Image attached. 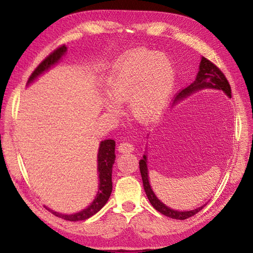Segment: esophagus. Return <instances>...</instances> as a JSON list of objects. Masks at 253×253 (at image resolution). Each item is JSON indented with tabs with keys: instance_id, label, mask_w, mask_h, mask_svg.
Listing matches in <instances>:
<instances>
[{
	"instance_id": "34e87169",
	"label": "esophagus",
	"mask_w": 253,
	"mask_h": 253,
	"mask_svg": "<svg viewBox=\"0 0 253 253\" xmlns=\"http://www.w3.org/2000/svg\"><path fill=\"white\" fill-rule=\"evenodd\" d=\"M118 151L123 154L132 153L134 152V145L130 143H121L118 146Z\"/></svg>"
}]
</instances>
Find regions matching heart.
Instances as JSON below:
<instances>
[{"mask_svg": "<svg viewBox=\"0 0 253 253\" xmlns=\"http://www.w3.org/2000/svg\"><path fill=\"white\" fill-rule=\"evenodd\" d=\"M175 85V70L164 54L149 50H134L115 63L106 84L105 108L117 115L121 105H128L130 117L151 124L168 106Z\"/></svg>", "mask_w": 253, "mask_h": 253, "instance_id": "b5f03b06", "label": "heart"}]
</instances>
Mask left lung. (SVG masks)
I'll use <instances>...</instances> for the list:
<instances>
[{
    "label": "left lung",
    "instance_id": "8db88e82",
    "mask_svg": "<svg viewBox=\"0 0 253 253\" xmlns=\"http://www.w3.org/2000/svg\"><path fill=\"white\" fill-rule=\"evenodd\" d=\"M202 90L223 91L226 96L231 98V87L224 75L222 74V71L219 69V68L214 66L210 60H208L204 57L201 58L199 72L198 75H196V78L193 81V84H191L188 87L183 89L181 92H178V95L174 99V105H176L178 101L184 100L185 98L193 95V93L198 91H202ZM147 138H149V137H147ZM139 169H140V174H142L144 190L146 192V195L149 200V202H151L154 209L157 210V211L161 212L162 214H164V215L172 217V219H176V220H185V219H188V217L193 216L194 214L200 212L201 210L205 207V204H203L202 207H199L194 210H190V211H178V210L169 208L168 205L161 202V200H158L155 193H154L151 184H149L146 153L144 154L143 158L139 161Z\"/></svg>",
    "mask_w": 253,
    "mask_h": 253
}]
</instances>
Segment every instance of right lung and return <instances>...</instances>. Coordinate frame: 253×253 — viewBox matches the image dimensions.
Here are the masks:
<instances>
[{"instance_id":"obj_1","label":"right lung","mask_w":253,"mask_h":253,"mask_svg":"<svg viewBox=\"0 0 253 253\" xmlns=\"http://www.w3.org/2000/svg\"><path fill=\"white\" fill-rule=\"evenodd\" d=\"M67 46L62 45L58 48L55 51H53L49 57H46L43 61H42L36 70L33 71V74L30 76L28 80V85L31 84L34 80H37L41 75H43L44 72L50 70L53 66L62 59L63 55L67 53ZM115 143L114 139H105L100 142L99 148H98V155H97V173H98V192L93 199L92 202L88 205L87 208L81 210L76 213L65 214V213H59L55 212L53 210L49 209L48 207L44 208L50 211L55 216L61 217L63 220L67 221H83L87 220L89 217L92 216L93 214H96L98 211L105 207L107 201L109 200V196L113 191V182H111V173H113V165L115 163Z\"/></svg>"}]
</instances>
